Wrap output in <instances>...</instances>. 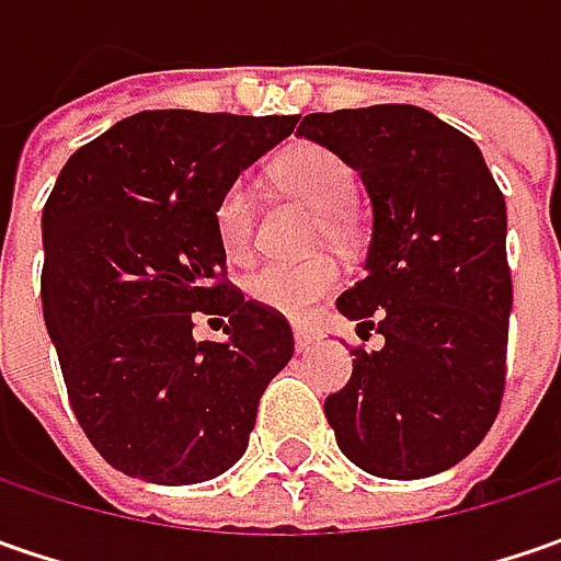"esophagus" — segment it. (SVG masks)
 I'll return each instance as SVG.
<instances>
[{
    "label": "esophagus",
    "instance_id": "obj_1",
    "mask_svg": "<svg viewBox=\"0 0 561 561\" xmlns=\"http://www.w3.org/2000/svg\"><path fill=\"white\" fill-rule=\"evenodd\" d=\"M293 340H296V350L306 353V350H312L314 343H318V334H314L312 328H296V331H293Z\"/></svg>",
    "mask_w": 561,
    "mask_h": 561
}]
</instances>
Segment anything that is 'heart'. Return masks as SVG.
Returning <instances> with one entry per match:
<instances>
[{
    "mask_svg": "<svg viewBox=\"0 0 561 561\" xmlns=\"http://www.w3.org/2000/svg\"><path fill=\"white\" fill-rule=\"evenodd\" d=\"M271 181L299 203L321 211V240L346 243L353 237L350 205L356 199V174L350 162L321 142H293L271 162ZM215 233L227 259L240 262L255 243V196L247 181H230L215 203ZM340 287L334 259H309L296 265H265L249 277V296L290 321H306L312 309Z\"/></svg>",
    "mask_w": 561,
    "mask_h": 561,
    "instance_id": "heart-1",
    "label": "heart"
}]
</instances>
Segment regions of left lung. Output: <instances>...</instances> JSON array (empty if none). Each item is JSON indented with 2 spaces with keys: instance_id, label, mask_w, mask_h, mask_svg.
I'll return each instance as SVG.
<instances>
[{
  "instance_id": "obj_1",
  "label": "left lung",
  "mask_w": 561,
  "mask_h": 561,
  "mask_svg": "<svg viewBox=\"0 0 561 561\" xmlns=\"http://www.w3.org/2000/svg\"><path fill=\"white\" fill-rule=\"evenodd\" d=\"M296 134L356 168L375 211L365 277L336 309L383 346L353 350L324 415L362 471L431 478L484 440L506 390V199L474 140L419 105L314 112Z\"/></svg>"
}]
</instances>
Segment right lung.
Segmentation results:
<instances>
[{
	"instance_id": "right-lung-1",
	"label": "right lung",
	"mask_w": 561,
	"mask_h": 561,
	"mask_svg": "<svg viewBox=\"0 0 561 561\" xmlns=\"http://www.w3.org/2000/svg\"><path fill=\"white\" fill-rule=\"evenodd\" d=\"M296 121L140 112L80 146L46 199V331L83 434L130 478H218L293 358L287 318L227 280L215 203ZM196 311L228 318L225 344L192 336Z\"/></svg>"
}]
</instances>
